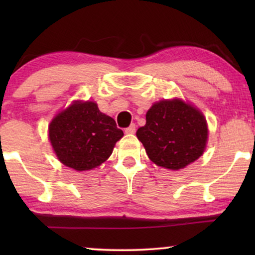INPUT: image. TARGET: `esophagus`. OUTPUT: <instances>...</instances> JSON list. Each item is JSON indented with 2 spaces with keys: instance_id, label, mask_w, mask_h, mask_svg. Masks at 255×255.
I'll return each instance as SVG.
<instances>
[{
  "instance_id": "esophagus-1",
  "label": "esophagus",
  "mask_w": 255,
  "mask_h": 255,
  "mask_svg": "<svg viewBox=\"0 0 255 255\" xmlns=\"http://www.w3.org/2000/svg\"><path fill=\"white\" fill-rule=\"evenodd\" d=\"M135 128H137V127H135V124H131L130 127L125 128V133H128V134H133L134 132H135Z\"/></svg>"
}]
</instances>
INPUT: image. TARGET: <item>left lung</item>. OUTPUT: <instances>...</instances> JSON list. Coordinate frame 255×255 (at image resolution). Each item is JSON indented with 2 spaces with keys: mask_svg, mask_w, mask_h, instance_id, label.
I'll return each mask as SVG.
<instances>
[{
  "mask_svg": "<svg viewBox=\"0 0 255 255\" xmlns=\"http://www.w3.org/2000/svg\"><path fill=\"white\" fill-rule=\"evenodd\" d=\"M137 137L155 165L179 170L197 160L208 139L202 113L181 100L160 101L146 114Z\"/></svg>",
  "mask_w": 255,
  "mask_h": 255,
  "instance_id": "left-lung-1",
  "label": "left lung"
}]
</instances>
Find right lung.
<instances>
[{"label": "right lung", "instance_id": "obj_1", "mask_svg": "<svg viewBox=\"0 0 255 255\" xmlns=\"http://www.w3.org/2000/svg\"><path fill=\"white\" fill-rule=\"evenodd\" d=\"M48 137L58 159L82 172L106 161L123 131L114 118L101 113L96 103L76 101L52 120Z\"/></svg>", "mask_w": 255, "mask_h": 255}]
</instances>
